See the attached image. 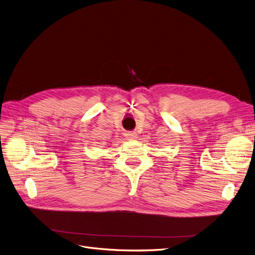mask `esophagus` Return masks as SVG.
Segmentation results:
<instances>
[{
	"label": "esophagus",
	"mask_w": 255,
	"mask_h": 255,
	"mask_svg": "<svg viewBox=\"0 0 255 255\" xmlns=\"http://www.w3.org/2000/svg\"><path fill=\"white\" fill-rule=\"evenodd\" d=\"M126 135H127V137H128L129 139H134V138L137 137V134H136L135 131H127Z\"/></svg>",
	"instance_id": "1"
}]
</instances>
